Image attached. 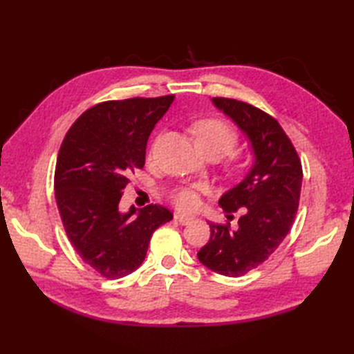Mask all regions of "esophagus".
I'll return each mask as SVG.
<instances>
[{
	"mask_svg": "<svg viewBox=\"0 0 354 354\" xmlns=\"http://www.w3.org/2000/svg\"><path fill=\"white\" fill-rule=\"evenodd\" d=\"M175 221L176 222H179L181 225H187L189 223L190 221H193V217H190V216H184V214H179V213H176L175 214Z\"/></svg>",
	"mask_w": 354,
	"mask_h": 354,
	"instance_id": "34e87169",
	"label": "esophagus"
}]
</instances>
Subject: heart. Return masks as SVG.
Segmentation results:
<instances>
[{"label":"heart","instance_id":"heart-1","mask_svg":"<svg viewBox=\"0 0 354 354\" xmlns=\"http://www.w3.org/2000/svg\"><path fill=\"white\" fill-rule=\"evenodd\" d=\"M193 135L202 152H214L219 156L228 153L239 140L234 127L219 118L201 120L193 126ZM171 199L183 212H192L199 204L198 190L194 187H179L171 193Z\"/></svg>","mask_w":354,"mask_h":354}]
</instances>
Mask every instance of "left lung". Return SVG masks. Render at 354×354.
I'll return each instance as SVG.
<instances>
[{
	"label": "left lung",
	"instance_id": "8db88e82",
	"mask_svg": "<svg viewBox=\"0 0 354 354\" xmlns=\"http://www.w3.org/2000/svg\"><path fill=\"white\" fill-rule=\"evenodd\" d=\"M213 103L250 138L254 164L219 199L223 212L242 213L237 228L231 230L230 222L209 223L212 236L198 259L213 272L240 277L268 260L288 236L298 212L303 167L290 138L272 115L225 97H214Z\"/></svg>",
	"mask_w": 354,
	"mask_h": 354
}]
</instances>
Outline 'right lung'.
I'll use <instances>...</instances> for the list:
<instances>
[{
	"instance_id": "right-lung-1",
	"label": "right lung",
	"mask_w": 354,
	"mask_h": 354,
	"mask_svg": "<svg viewBox=\"0 0 354 354\" xmlns=\"http://www.w3.org/2000/svg\"><path fill=\"white\" fill-rule=\"evenodd\" d=\"M175 95L109 100L85 111L59 149L55 194L74 250L108 280L138 269L153 231L173 219L162 205L120 213L129 175L145 167L150 132Z\"/></svg>"
}]
</instances>
